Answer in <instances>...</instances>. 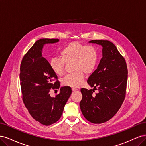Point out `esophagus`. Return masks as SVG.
Returning <instances> with one entry per match:
<instances>
[{"label":"esophagus","mask_w":146,"mask_h":146,"mask_svg":"<svg viewBox=\"0 0 146 146\" xmlns=\"http://www.w3.org/2000/svg\"><path fill=\"white\" fill-rule=\"evenodd\" d=\"M72 91H76L77 90V89L76 88H72Z\"/></svg>","instance_id":"34e87169"}]
</instances>
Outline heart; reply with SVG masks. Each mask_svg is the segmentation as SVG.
Instances as JSON below:
<instances>
[{
	"label": "heart",
	"mask_w": 146,
	"mask_h": 146,
	"mask_svg": "<svg viewBox=\"0 0 146 146\" xmlns=\"http://www.w3.org/2000/svg\"><path fill=\"white\" fill-rule=\"evenodd\" d=\"M61 58H53L50 61L52 71L58 76L64 73L65 63H72L74 72L66 76L61 80L63 86L78 87L82 83L84 74L89 75L94 71L99 59V52L94 46H88L72 42L60 52Z\"/></svg>",
	"instance_id": "b5f03b06"
}]
</instances>
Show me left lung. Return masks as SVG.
<instances>
[{"instance_id":"8db88e82","label":"left lung","mask_w":146,"mask_h":146,"mask_svg":"<svg viewBox=\"0 0 146 146\" xmlns=\"http://www.w3.org/2000/svg\"><path fill=\"white\" fill-rule=\"evenodd\" d=\"M89 42L102 46V58L87 80L94 89L80 90V107L88 121L101 123L111 119L121 108L126 94L128 70L125 58L113 43L99 39ZM94 89L98 90L96 95Z\"/></svg>"}]
</instances>
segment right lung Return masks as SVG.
<instances>
[{"mask_svg":"<svg viewBox=\"0 0 146 146\" xmlns=\"http://www.w3.org/2000/svg\"><path fill=\"white\" fill-rule=\"evenodd\" d=\"M58 39H40L26 53L20 66V83L23 99L30 115L44 125H50L60 119L64 105L72 93L69 86H63L53 98L49 92L59 89L58 77L48 61L42 55L46 44L55 43Z\"/></svg>","mask_w":146,"mask_h":146,"instance_id":"add662e5","label":"right lung"}]
</instances>
